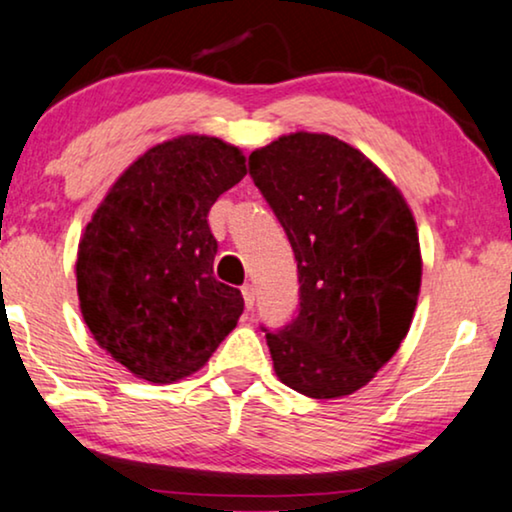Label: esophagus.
Returning a JSON list of instances; mask_svg holds the SVG:
<instances>
[{
	"label": "esophagus",
	"mask_w": 512,
	"mask_h": 512,
	"mask_svg": "<svg viewBox=\"0 0 512 512\" xmlns=\"http://www.w3.org/2000/svg\"><path fill=\"white\" fill-rule=\"evenodd\" d=\"M242 298H244V305H247V310H251V307H254V300H256L254 284H244L242 286Z\"/></svg>",
	"instance_id": "1"
}]
</instances>
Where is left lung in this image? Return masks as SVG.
<instances>
[{"instance_id":"8db88e82","label":"left lung","mask_w":512,"mask_h":512,"mask_svg":"<svg viewBox=\"0 0 512 512\" xmlns=\"http://www.w3.org/2000/svg\"><path fill=\"white\" fill-rule=\"evenodd\" d=\"M249 174L298 261L296 319L265 331L275 373L310 398L366 387L410 331L422 284L401 191L338 137L293 132L256 149Z\"/></svg>"}]
</instances>
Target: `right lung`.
Masks as SVG:
<instances>
[{"instance_id":"obj_1","label":"right lung","mask_w":512,"mask_h":512,"mask_svg":"<svg viewBox=\"0 0 512 512\" xmlns=\"http://www.w3.org/2000/svg\"><path fill=\"white\" fill-rule=\"evenodd\" d=\"M244 174L237 146L181 135L139 156L86 226L76 258L83 321L142 380L193 375L237 326L244 298L214 277L207 214Z\"/></svg>"}]
</instances>
